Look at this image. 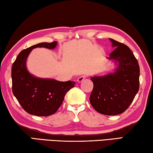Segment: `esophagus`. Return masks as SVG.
I'll return each instance as SVG.
<instances>
[{"label": "esophagus", "mask_w": 153, "mask_h": 153, "mask_svg": "<svg viewBox=\"0 0 153 153\" xmlns=\"http://www.w3.org/2000/svg\"><path fill=\"white\" fill-rule=\"evenodd\" d=\"M86 77L85 76H79L78 79H77V82H79V83H80V82H82L85 80V79Z\"/></svg>", "instance_id": "obj_1"}]
</instances>
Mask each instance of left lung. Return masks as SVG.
I'll return each instance as SVG.
<instances>
[{
	"label": "left lung",
	"instance_id": "obj_1",
	"mask_svg": "<svg viewBox=\"0 0 153 153\" xmlns=\"http://www.w3.org/2000/svg\"><path fill=\"white\" fill-rule=\"evenodd\" d=\"M116 47L108 59L115 66L112 72L91 77L94 89L90 96L91 106L105 115L121 114L127 109L139 90L140 67L128 47L109 39Z\"/></svg>",
	"mask_w": 153,
	"mask_h": 153
}]
</instances>
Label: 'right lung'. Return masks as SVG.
Here are the masks:
<instances>
[{"label": "right lung", "mask_w": 153, "mask_h": 153, "mask_svg": "<svg viewBox=\"0 0 153 153\" xmlns=\"http://www.w3.org/2000/svg\"><path fill=\"white\" fill-rule=\"evenodd\" d=\"M57 41L41 42L22 51L11 68L12 91L20 105L27 113L39 117L54 114L61 106L68 91L75 81H58L35 76L28 71L26 61L32 49L44 47L54 49Z\"/></svg>", "instance_id": "right-lung-1"}]
</instances>
